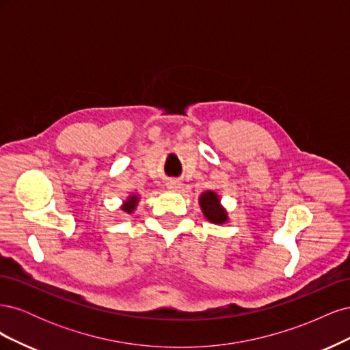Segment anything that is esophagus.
I'll use <instances>...</instances> for the list:
<instances>
[{"mask_svg":"<svg viewBox=\"0 0 350 350\" xmlns=\"http://www.w3.org/2000/svg\"><path fill=\"white\" fill-rule=\"evenodd\" d=\"M183 187V183L178 181V179H171V181L166 183V188L167 189H174V191H178L179 188Z\"/></svg>","mask_w":350,"mask_h":350,"instance_id":"34e87169","label":"esophagus"}]
</instances>
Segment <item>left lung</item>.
<instances>
[{
  "mask_svg": "<svg viewBox=\"0 0 350 350\" xmlns=\"http://www.w3.org/2000/svg\"><path fill=\"white\" fill-rule=\"evenodd\" d=\"M198 203L204 217L215 225H224L228 221V211L220 204V198L215 191H206L200 196Z\"/></svg>",
  "mask_w": 350,
  "mask_h": 350,
  "instance_id": "left-lung-1",
  "label": "left lung"
}]
</instances>
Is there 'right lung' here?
Listing matches in <instances>:
<instances>
[{
	"label": "right lung",
	"mask_w": 350,
	"mask_h": 350,
	"mask_svg": "<svg viewBox=\"0 0 350 350\" xmlns=\"http://www.w3.org/2000/svg\"><path fill=\"white\" fill-rule=\"evenodd\" d=\"M139 201H140V197H139V196H137V194H131V196H129V198H126V200L124 201V203H122L121 210H124L125 213L131 215L133 211L135 210L137 204H139Z\"/></svg>",
	"instance_id": "add662e5"
}]
</instances>
